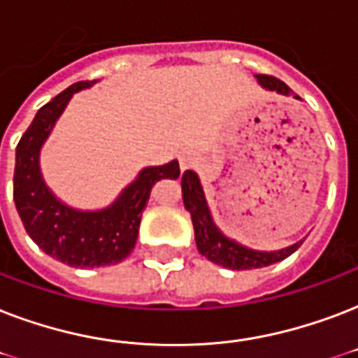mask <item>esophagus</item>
<instances>
[{"instance_id": "34e87169", "label": "esophagus", "mask_w": 358, "mask_h": 358, "mask_svg": "<svg viewBox=\"0 0 358 358\" xmlns=\"http://www.w3.org/2000/svg\"><path fill=\"white\" fill-rule=\"evenodd\" d=\"M195 167H199V156H196L195 152H184L180 156V169H182V173Z\"/></svg>"}]
</instances>
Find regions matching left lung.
I'll list each match as a JSON object with an SVG mask.
<instances>
[{
  "label": "left lung",
  "instance_id": "obj_1",
  "mask_svg": "<svg viewBox=\"0 0 358 358\" xmlns=\"http://www.w3.org/2000/svg\"><path fill=\"white\" fill-rule=\"evenodd\" d=\"M256 80L266 91H275L282 96H288L292 92V89L284 81L277 80L273 76L256 74ZM182 199H184L185 210L191 213V221H193V229H195L196 249L202 256H206L208 260L217 264V266L229 267L234 271L271 266V264H277V262L288 258L289 255H294L305 241V239H301L297 243L280 250H256L238 243L236 239L227 238L219 230L217 224L213 223L212 212L208 208L201 180L193 171H185L184 176H182Z\"/></svg>",
  "mask_w": 358,
  "mask_h": 358
}]
</instances>
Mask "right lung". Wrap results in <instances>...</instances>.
<instances>
[{"mask_svg":"<svg viewBox=\"0 0 358 358\" xmlns=\"http://www.w3.org/2000/svg\"><path fill=\"white\" fill-rule=\"evenodd\" d=\"M96 81H80L36 111L16 146L14 204L29 238L46 255L70 267L115 266L134 250L143 210L159 180L180 176L176 159L145 167L120 195L102 210H78L46 185L41 173V150L53 126L76 92Z\"/></svg>","mask_w":358,"mask_h":358,"instance_id":"obj_1","label":"right lung"}]
</instances>
